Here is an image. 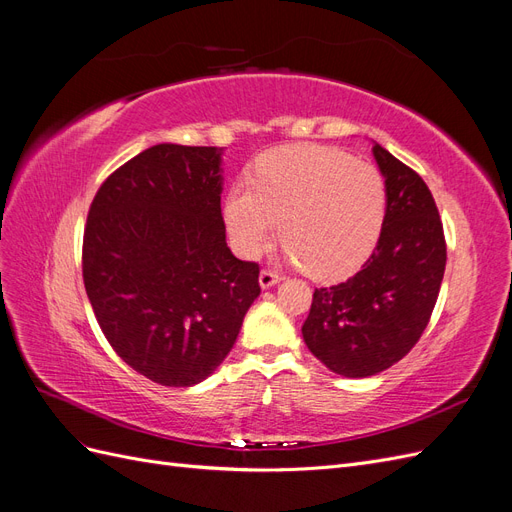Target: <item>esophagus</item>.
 <instances>
[{
    "label": "esophagus",
    "instance_id": "1",
    "mask_svg": "<svg viewBox=\"0 0 512 512\" xmlns=\"http://www.w3.org/2000/svg\"><path fill=\"white\" fill-rule=\"evenodd\" d=\"M280 280H282V275L277 273V271H273V269H262V271H260V286H262V288H271V286H275Z\"/></svg>",
    "mask_w": 512,
    "mask_h": 512
}]
</instances>
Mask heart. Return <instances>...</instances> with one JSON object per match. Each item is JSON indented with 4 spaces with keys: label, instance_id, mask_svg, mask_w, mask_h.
Returning <instances> with one entry per match:
<instances>
[{
    "label": "heart",
    "instance_id": "heart-1",
    "mask_svg": "<svg viewBox=\"0 0 512 512\" xmlns=\"http://www.w3.org/2000/svg\"><path fill=\"white\" fill-rule=\"evenodd\" d=\"M384 211L380 170L318 145L262 153L250 183L237 181L224 200L226 230L239 256L256 258L282 220L288 256L320 280L363 265L378 243Z\"/></svg>",
    "mask_w": 512,
    "mask_h": 512
}]
</instances>
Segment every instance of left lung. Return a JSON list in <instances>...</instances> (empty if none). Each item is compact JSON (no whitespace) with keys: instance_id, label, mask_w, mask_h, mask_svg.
<instances>
[{"instance_id":"obj_1","label":"left lung","mask_w":512,"mask_h":512,"mask_svg":"<svg viewBox=\"0 0 512 512\" xmlns=\"http://www.w3.org/2000/svg\"><path fill=\"white\" fill-rule=\"evenodd\" d=\"M386 213L374 254L350 280L316 288L303 339L318 361L346 378L389 369L429 324L446 267L442 220L427 183L374 145Z\"/></svg>"}]
</instances>
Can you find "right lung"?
I'll list each match as a JSON object with an SVG mask.
<instances>
[{
	"instance_id": "right-lung-1",
	"label": "right lung",
	"mask_w": 512,
	"mask_h": 512,
	"mask_svg": "<svg viewBox=\"0 0 512 512\" xmlns=\"http://www.w3.org/2000/svg\"><path fill=\"white\" fill-rule=\"evenodd\" d=\"M220 147L162 143L108 177L89 207L83 282L108 344L162 386L211 376L260 294L226 245Z\"/></svg>"
}]
</instances>
